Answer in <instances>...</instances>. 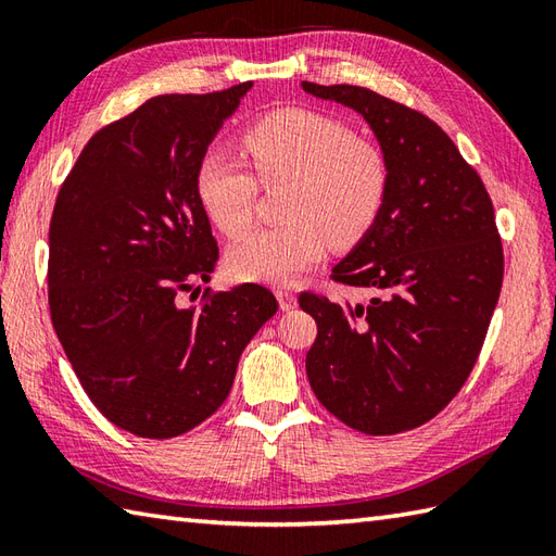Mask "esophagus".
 <instances>
[{"instance_id": "1", "label": "esophagus", "mask_w": 556, "mask_h": 556, "mask_svg": "<svg viewBox=\"0 0 556 556\" xmlns=\"http://www.w3.org/2000/svg\"><path fill=\"white\" fill-rule=\"evenodd\" d=\"M277 301H279V308H281V311L296 308V293L289 291V289H279V291H277Z\"/></svg>"}]
</instances>
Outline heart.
I'll return each instance as SVG.
<instances>
[{
  "mask_svg": "<svg viewBox=\"0 0 556 556\" xmlns=\"http://www.w3.org/2000/svg\"><path fill=\"white\" fill-rule=\"evenodd\" d=\"M241 140L257 179L289 188L287 222L231 245L227 265L236 279L289 285L323 257L325 243L351 248L375 227L389 193V164L346 124L311 110H275L245 126ZM195 191L219 231L239 236L251 224L255 179L239 160L207 152Z\"/></svg>",
  "mask_w": 556,
  "mask_h": 556,
  "instance_id": "obj_1",
  "label": "heart"
}]
</instances>
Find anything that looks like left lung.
I'll return each mask as SVG.
<instances>
[{
    "mask_svg": "<svg viewBox=\"0 0 556 556\" xmlns=\"http://www.w3.org/2000/svg\"><path fill=\"white\" fill-rule=\"evenodd\" d=\"M358 112L389 164L375 227L332 267L368 303L305 291L317 323L305 370L317 401L349 428L396 434L434 418L468 380L504 277L494 207L478 172L428 116L358 86L301 83Z\"/></svg>",
    "mask_w": 556,
    "mask_h": 556,
    "instance_id": "1",
    "label": "left lung"
}]
</instances>
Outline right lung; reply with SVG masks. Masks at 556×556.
Listing matches in <instances>:
<instances>
[{"label":"right lung","mask_w":556,"mask_h":556,"mask_svg":"<svg viewBox=\"0 0 556 556\" xmlns=\"http://www.w3.org/2000/svg\"><path fill=\"white\" fill-rule=\"evenodd\" d=\"M253 83L157 96L88 140L50 222V313L104 418L148 440L193 430L229 396L248 341L277 313L260 285L179 303L219 248L195 172Z\"/></svg>","instance_id":"right-lung-1"}]
</instances>
